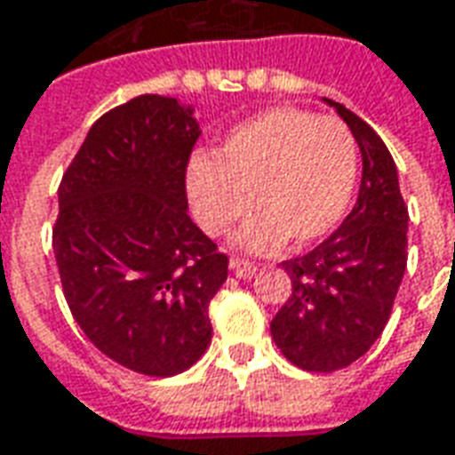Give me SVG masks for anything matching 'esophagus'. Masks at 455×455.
I'll use <instances>...</instances> for the list:
<instances>
[{
	"label": "esophagus",
	"instance_id": "34e87169",
	"mask_svg": "<svg viewBox=\"0 0 455 455\" xmlns=\"http://www.w3.org/2000/svg\"><path fill=\"white\" fill-rule=\"evenodd\" d=\"M231 273L238 277V280H248V277L256 275V266L251 260H241V258H234L231 260Z\"/></svg>",
	"mask_w": 455,
	"mask_h": 455
}]
</instances>
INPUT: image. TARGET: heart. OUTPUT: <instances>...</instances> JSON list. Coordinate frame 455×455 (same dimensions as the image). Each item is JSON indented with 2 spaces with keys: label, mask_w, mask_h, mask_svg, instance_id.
Here are the masks:
<instances>
[{
  "label": "heart",
  "mask_w": 455,
  "mask_h": 455,
  "mask_svg": "<svg viewBox=\"0 0 455 455\" xmlns=\"http://www.w3.org/2000/svg\"><path fill=\"white\" fill-rule=\"evenodd\" d=\"M358 170V150L341 121L295 107H275L228 133L214 158L188 165L185 188L199 228L221 236L246 214L256 217L236 234V246L267 253L287 236L315 243L341 221Z\"/></svg>",
  "instance_id": "1"
}]
</instances>
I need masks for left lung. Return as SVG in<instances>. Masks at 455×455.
<instances>
[{
  "mask_svg": "<svg viewBox=\"0 0 455 455\" xmlns=\"http://www.w3.org/2000/svg\"><path fill=\"white\" fill-rule=\"evenodd\" d=\"M324 102L361 148V189L351 214L324 243L283 263L292 295L270 322L287 361L315 372L346 368L378 341L404 277L410 224L387 146L343 104Z\"/></svg>",
  "mask_w": 455,
  "mask_h": 455,
  "instance_id": "left-lung-1",
  "label": "left lung"
}]
</instances>
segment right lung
<instances>
[{
  "label": "right lung",
  "instance_id": "obj_1",
  "mask_svg": "<svg viewBox=\"0 0 455 455\" xmlns=\"http://www.w3.org/2000/svg\"><path fill=\"white\" fill-rule=\"evenodd\" d=\"M192 104L140 94L87 133L58 189L53 253L84 336L129 371L170 378L212 343L228 258L188 217Z\"/></svg>",
  "mask_w": 455,
  "mask_h": 455
}]
</instances>
